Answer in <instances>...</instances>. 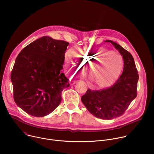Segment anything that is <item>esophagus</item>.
Returning <instances> with one entry per match:
<instances>
[{
	"label": "esophagus",
	"instance_id": "esophagus-1",
	"mask_svg": "<svg viewBox=\"0 0 154 154\" xmlns=\"http://www.w3.org/2000/svg\"><path fill=\"white\" fill-rule=\"evenodd\" d=\"M77 82V81H75V80H71L69 83H70V85H71V86H72V85H73L75 84Z\"/></svg>",
	"mask_w": 154,
	"mask_h": 154
}]
</instances>
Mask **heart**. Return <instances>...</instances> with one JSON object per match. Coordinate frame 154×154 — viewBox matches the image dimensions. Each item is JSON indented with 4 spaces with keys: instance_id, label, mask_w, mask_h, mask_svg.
Listing matches in <instances>:
<instances>
[{
    "instance_id": "b5f03b06",
    "label": "heart",
    "mask_w": 154,
    "mask_h": 154,
    "mask_svg": "<svg viewBox=\"0 0 154 154\" xmlns=\"http://www.w3.org/2000/svg\"><path fill=\"white\" fill-rule=\"evenodd\" d=\"M104 54L102 51H93L92 49L79 50L77 54L73 51H69L66 54L69 69L76 74L82 71L83 67L87 66L94 60H97ZM117 54H113L109 57ZM108 57L101 58L95 63H93L87 68V75L92 84L96 88H103L110 85L118 77L122 68V61L119 57L113 58L109 62H106Z\"/></svg>"
}]
</instances>
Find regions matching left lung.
<instances>
[{
	"label": "left lung",
	"mask_w": 154,
	"mask_h": 154,
	"mask_svg": "<svg viewBox=\"0 0 154 154\" xmlns=\"http://www.w3.org/2000/svg\"><path fill=\"white\" fill-rule=\"evenodd\" d=\"M105 42H110L122 56L123 72L112 86L101 90L88 89L81 100L91 114L109 120L122 115L137 97L139 76L131 54L112 41Z\"/></svg>",
	"instance_id": "8db88e82"
}]
</instances>
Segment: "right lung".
Returning <instances> with one entry per match:
<instances>
[{"label":"right lung","mask_w":154,"mask_h":154,"mask_svg":"<svg viewBox=\"0 0 154 154\" xmlns=\"http://www.w3.org/2000/svg\"><path fill=\"white\" fill-rule=\"evenodd\" d=\"M69 42L42 36L25 47L16 58L11 74L14 100L27 114L45 116L61 101L69 86L61 73Z\"/></svg>","instance_id":"add662e5"}]
</instances>
